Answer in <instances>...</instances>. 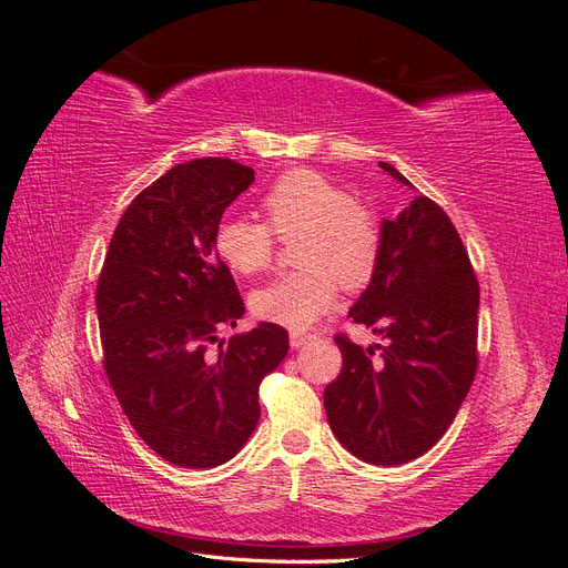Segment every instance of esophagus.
<instances>
[{"mask_svg": "<svg viewBox=\"0 0 568 568\" xmlns=\"http://www.w3.org/2000/svg\"><path fill=\"white\" fill-rule=\"evenodd\" d=\"M313 338H315L313 334H301V332H294V334H291V346H294V348H301V346H305L307 341H313Z\"/></svg>", "mask_w": 568, "mask_h": 568, "instance_id": "34e87169", "label": "esophagus"}]
</instances>
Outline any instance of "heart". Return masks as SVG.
Instances as JSON below:
<instances>
[{
	"label": "heart",
	"instance_id": "b5f03b06",
	"mask_svg": "<svg viewBox=\"0 0 568 568\" xmlns=\"http://www.w3.org/2000/svg\"><path fill=\"white\" fill-rule=\"evenodd\" d=\"M267 225L253 217H227L215 230V251L232 272H265L282 242L301 239L298 272L282 274L253 291L251 311L257 320L286 329H307L336 305L338 282L346 291H363L382 261V222L367 205L307 168L280 175L263 196Z\"/></svg>",
	"mask_w": 568,
	"mask_h": 568
}]
</instances>
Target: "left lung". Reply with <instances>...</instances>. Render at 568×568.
Returning a JSON list of instances; mask_svg holds the SVG:
<instances>
[{"label": "left lung", "mask_w": 568, "mask_h": 568, "mask_svg": "<svg viewBox=\"0 0 568 568\" xmlns=\"http://www.w3.org/2000/svg\"><path fill=\"white\" fill-rule=\"evenodd\" d=\"M382 236L379 270L348 317L386 346L376 354L336 334L343 367L324 388V409L343 448L393 467L432 450L467 398L478 365V282L450 217L428 196L384 220Z\"/></svg>", "instance_id": "8db88e82"}]
</instances>
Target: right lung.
Listing matches in <instances>:
<instances>
[{
    "label": "right lung",
    "mask_w": 568,
    "mask_h": 568,
    "mask_svg": "<svg viewBox=\"0 0 568 568\" xmlns=\"http://www.w3.org/2000/svg\"><path fill=\"white\" fill-rule=\"evenodd\" d=\"M253 180L230 159L170 168L128 205L99 274L109 384L136 436L184 469H213L244 448L261 419L257 388L288 353L272 322L213 348L217 329L244 315L215 230Z\"/></svg>",
    "instance_id": "1"
}]
</instances>
